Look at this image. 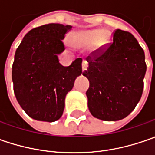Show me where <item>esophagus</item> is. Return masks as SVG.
Listing matches in <instances>:
<instances>
[{"label":"esophagus","mask_w":155,"mask_h":155,"mask_svg":"<svg viewBox=\"0 0 155 155\" xmlns=\"http://www.w3.org/2000/svg\"><path fill=\"white\" fill-rule=\"evenodd\" d=\"M87 68H88V62L86 60H83V63H82V70L83 71H86Z\"/></svg>","instance_id":"obj_1"}]
</instances>
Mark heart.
<instances>
[{
	"label": "heart",
	"mask_w": 155,
	"mask_h": 155,
	"mask_svg": "<svg viewBox=\"0 0 155 155\" xmlns=\"http://www.w3.org/2000/svg\"><path fill=\"white\" fill-rule=\"evenodd\" d=\"M110 39V33L99 28L75 33L71 38V43L76 46H89L95 44L97 49L105 47L109 44Z\"/></svg>",
	"instance_id": "heart-1"
}]
</instances>
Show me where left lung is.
I'll return each instance as SVG.
<instances>
[{"label": "left lung", "mask_w": 155, "mask_h": 155, "mask_svg": "<svg viewBox=\"0 0 155 155\" xmlns=\"http://www.w3.org/2000/svg\"><path fill=\"white\" fill-rule=\"evenodd\" d=\"M86 60L89 67L83 75L90 81L86 96L91 115L107 122L128 116L141 97L147 71L137 39L117 29L107 49L93 51Z\"/></svg>", "instance_id": "8db88e82"}]
</instances>
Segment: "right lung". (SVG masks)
Wrapping results in <instances>:
<instances>
[{"mask_svg": "<svg viewBox=\"0 0 155 155\" xmlns=\"http://www.w3.org/2000/svg\"><path fill=\"white\" fill-rule=\"evenodd\" d=\"M71 26L51 23L33 28L15 51L12 67L14 91L19 104L31 118L52 122L64 109L66 94L82 73V58L63 66L58 55L63 39Z\"/></svg>", "mask_w": 155, "mask_h": 155, "instance_id": "add662e5", "label": "right lung"}]
</instances>
